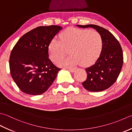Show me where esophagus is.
<instances>
[{
	"label": "esophagus",
	"mask_w": 132,
	"mask_h": 132,
	"mask_svg": "<svg viewBox=\"0 0 132 132\" xmlns=\"http://www.w3.org/2000/svg\"><path fill=\"white\" fill-rule=\"evenodd\" d=\"M68 69L69 70V71H70L71 72H75V71H76V69L73 68H68Z\"/></svg>",
	"instance_id": "1"
}]
</instances>
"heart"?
Returning a JSON list of instances; mask_svg holds the SVG:
<instances>
[{
  "label": "heart",
  "mask_w": 132,
  "mask_h": 132,
  "mask_svg": "<svg viewBox=\"0 0 132 132\" xmlns=\"http://www.w3.org/2000/svg\"><path fill=\"white\" fill-rule=\"evenodd\" d=\"M101 35L95 30L68 28L61 32L60 40L53 39L48 45L50 58L57 63L69 50L70 56L57 63L59 67H70L81 63L88 66L96 61L103 49Z\"/></svg>",
  "instance_id": "obj_1"
}]
</instances>
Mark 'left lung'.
Returning <instances> with one entry per match:
<instances>
[{
	"label": "left lung",
	"instance_id": "left-lung-1",
	"mask_svg": "<svg viewBox=\"0 0 132 132\" xmlns=\"http://www.w3.org/2000/svg\"><path fill=\"white\" fill-rule=\"evenodd\" d=\"M80 28H92L101 35L103 46L100 55L93 65L85 68L87 79L82 83L90 92H101L114 84L123 64L122 48L118 40L108 30L94 24L76 25Z\"/></svg>",
	"mask_w": 132,
	"mask_h": 132
}]
</instances>
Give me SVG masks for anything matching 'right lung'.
Returning a JSON list of instances; mask_svg holds the SVG:
<instances>
[{
	"instance_id": "obj_1",
	"label": "right lung",
	"mask_w": 132,
	"mask_h": 132,
	"mask_svg": "<svg viewBox=\"0 0 132 132\" xmlns=\"http://www.w3.org/2000/svg\"><path fill=\"white\" fill-rule=\"evenodd\" d=\"M62 28L59 26L39 27L24 35L13 48L10 72L23 92L41 95L54 81L61 69L50 60L48 45Z\"/></svg>"
}]
</instances>
